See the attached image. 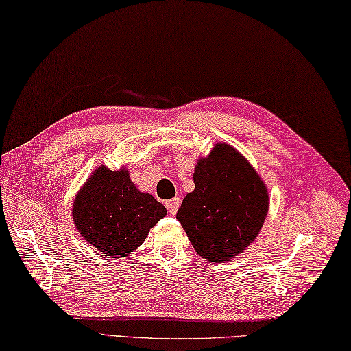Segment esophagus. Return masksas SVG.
<instances>
[{
  "mask_svg": "<svg viewBox=\"0 0 351 351\" xmlns=\"http://www.w3.org/2000/svg\"><path fill=\"white\" fill-rule=\"evenodd\" d=\"M165 204H167L168 213H169L171 215H176L178 208H180V198H173V200H168Z\"/></svg>",
  "mask_w": 351,
  "mask_h": 351,
  "instance_id": "esophagus-1",
  "label": "esophagus"
}]
</instances>
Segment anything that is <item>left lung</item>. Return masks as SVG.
<instances>
[{
    "instance_id": "1",
    "label": "left lung",
    "mask_w": 351,
    "mask_h": 351,
    "mask_svg": "<svg viewBox=\"0 0 351 351\" xmlns=\"http://www.w3.org/2000/svg\"><path fill=\"white\" fill-rule=\"evenodd\" d=\"M193 193L177 213L195 252L210 263H224L244 252L269 210V193L246 158L228 143H215L198 158Z\"/></svg>"
}]
</instances>
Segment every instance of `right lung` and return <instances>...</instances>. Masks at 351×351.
<instances>
[{
	"instance_id": "1",
	"label": "right lung",
	"mask_w": 351,
	"mask_h": 351,
	"mask_svg": "<svg viewBox=\"0 0 351 351\" xmlns=\"http://www.w3.org/2000/svg\"><path fill=\"white\" fill-rule=\"evenodd\" d=\"M73 221L85 240L110 258L130 255L167 215V208L141 193L130 171L99 167L87 178L73 203Z\"/></svg>"
}]
</instances>
